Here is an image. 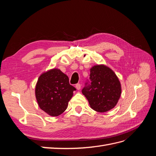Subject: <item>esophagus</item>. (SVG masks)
<instances>
[{
	"label": "esophagus",
	"instance_id": "esophagus-1",
	"mask_svg": "<svg viewBox=\"0 0 156 156\" xmlns=\"http://www.w3.org/2000/svg\"><path fill=\"white\" fill-rule=\"evenodd\" d=\"M81 84H80L79 83H77L76 84V85H75V88H76L77 90H80L81 89Z\"/></svg>",
	"mask_w": 156,
	"mask_h": 156
}]
</instances>
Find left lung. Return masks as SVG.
Segmentation results:
<instances>
[{
	"label": "left lung",
	"instance_id": "left-lung-1",
	"mask_svg": "<svg viewBox=\"0 0 156 156\" xmlns=\"http://www.w3.org/2000/svg\"><path fill=\"white\" fill-rule=\"evenodd\" d=\"M90 107L97 112H104L114 108L121 95V85L112 70L103 65L90 69L89 79L82 89Z\"/></svg>",
	"mask_w": 156,
	"mask_h": 156
}]
</instances>
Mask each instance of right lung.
I'll return each mask as SVG.
<instances>
[{
	"mask_svg": "<svg viewBox=\"0 0 156 156\" xmlns=\"http://www.w3.org/2000/svg\"><path fill=\"white\" fill-rule=\"evenodd\" d=\"M76 88L60 69H53L40 75L36 86V98L41 109L57 116L67 108L68 101Z\"/></svg>",
	"mask_w": 156,
	"mask_h": 156,
	"instance_id": "1",
	"label": "right lung"
}]
</instances>
